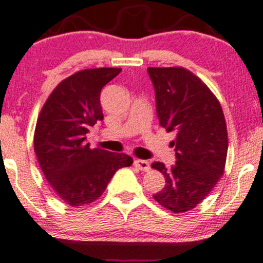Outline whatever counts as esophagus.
<instances>
[{
	"label": "esophagus",
	"mask_w": 263,
	"mask_h": 263,
	"mask_svg": "<svg viewBox=\"0 0 263 263\" xmlns=\"http://www.w3.org/2000/svg\"><path fill=\"white\" fill-rule=\"evenodd\" d=\"M134 166L138 168V170H140V171H144V172H146V171H148L150 170V162H147V161H145V160H135L134 161Z\"/></svg>",
	"instance_id": "34e87169"
}]
</instances>
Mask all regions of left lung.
<instances>
[{
  "instance_id": "8db88e82",
  "label": "left lung",
  "mask_w": 263,
  "mask_h": 263,
  "mask_svg": "<svg viewBox=\"0 0 263 263\" xmlns=\"http://www.w3.org/2000/svg\"><path fill=\"white\" fill-rule=\"evenodd\" d=\"M156 92L160 125L176 133L177 162L171 170L155 162L166 178L154 199L173 213L202 202L224 173L228 133L221 103L199 77L183 67L147 68Z\"/></svg>"
}]
</instances>
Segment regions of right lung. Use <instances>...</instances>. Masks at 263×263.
<instances>
[{"instance_id":"add662e5","label":"right lung","mask_w":263,"mask_h":263,"mask_svg":"<svg viewBox=\"0 0 263 263\" xmlns=\"http://www.w3.org/2000/svg\"><path fill=\"white\" fill-rule=\"evenodd\" d=\"M122 68L83 69L54 87L39 113L34 151L56 195L73 207L90 205L102 195L113 174L133 164L125 154L85 144L90 126L102 121V87Z\"/></svg>"}]
</instances>
